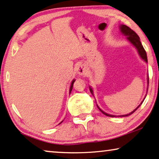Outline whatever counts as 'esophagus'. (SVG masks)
<instances>
[{
  "label": "esophagus",
  "instance_id": "1",
  "mask_svg": "<svg viewBox=\"0 0 159 159\" xmlns=\"http://www.w3.org/2000/svg\"><path fill=\"white\" fill-rule=\"evenodd\" d=\"M77 74L79 75H81V76H83V75H85L87 74V69L86 67L84 66V65L83 64H80L79 66L77 67Z\"/></svg>",
  "mask_w": 159,
  "mask_h": 159
}]
</instances>
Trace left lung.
<instances>
[{
	"label": "left lung",
	"mask_w": 159,
	"mask_h": 159,
	"mask_svg": "<svg viewBox=\"0 0 159 159\" xmlns=\"http://www.w3.org/2000/svg\"><path fill=\"white\" fill-rule=\"evenodd\" d=\"M120 31L121 33H122L123 34H125V36H127V39L129 41L130 43H132V45H134V47L136 48V49L138 50V52L139 53V55H140V56L141 57V58H142L143 60H144L145 62H148V58H147V54H146V52H145L144 48H143L142 43H141L140 40V38H139V36L138 35V34H136V32H134L133 30H132V29H130V28L129 27H127V26H126L125 25H120ZM148 83H149V78L148 77ZM90 90L91 93H93V91L92 90V88H90ZM145 99V98H144ZM144 101V100H143ZM143 101H142V103H141L140 105H139L138 107H137L135 109H134L133 111H132L131 113H129V114H126V115H121V116H129V115H131L132 113H134L135 111L138 109V108L140 107L141 104L143 103ZM97 107L98 108V109L101 111L103 113V114L104 115H106V116H111V117H114V116H114V115H111V114H107V113H105L103 111H102L101 108H100L98 107V106L97 105Z\"/></svg>",
	"instance_id": "1"
}]
</instances>
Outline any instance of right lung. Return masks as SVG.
Returning <instances> with one entry per match:
<instances>
[{
	"label": "right lung",
	"mask_w": 159,
	"mask_h": 159,
	"mask_svg": "<svg viewBox=\"0 0 159 159\" xmlns=\"http://www.w3.org/2000/svg\"><path fill=\"white\" fill-rule=\"evenodd\" d=\"M75 80H73V81H72V82H71V87H70V89H69V94H70V93H71V90H72V88H73V84H74V82H75ZM61 122H62V121H61Z\"/></svg>",
	"instance_id": "add662e5"
}]
</instances>
